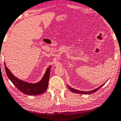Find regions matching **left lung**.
I'll list each match as a JSON object with an SVG mask.
<instances>
[{
    "label": "left lung",
    "instance_id": "obj_1",
    "mask_svg": "<svg viewBox=\"0 0 121 121\" xmlns=\"http://www.w3.org/2000/svg\"><path fill=\"white\" fill-rule=\"evenodd\" d=\"M104 83H103V85H101L100 86H99L98 88H96V89H94V90H92V91H78V90L77 89H74V88H73L72 87H70L69 86L67 85L68 87V89L70 90V91H72V92H73V93H77V94H93V93H95L96 91H98L99 89H100V88L102 87V86L104 85Z\"/></svg>",
    "mask_w": 121,
    "mask_h": 121
}]
</instances>
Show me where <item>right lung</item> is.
<instances>
[{"mask_svg": "<svg viewBox=\"0 0 121 121\" xmlns=\"http://www.w3.org/2000/svg\"><path fill=\"white\" fill-rule=\"evenodd\" d=\"M4 64L7 77L12 82L13 85L16 86V88H18V89L22 93L27 95L36 96L42 94L47 91L48 85L49 75H50L51 66L47 68L43 78L39 82L32 83L22 81L16 78L7 67L5 63H4Z\"/></svg>", "mask_w": 121, "mask_h": 121, "instance_id": "add662e5", "label": "right lung"}]
</instances>
